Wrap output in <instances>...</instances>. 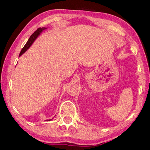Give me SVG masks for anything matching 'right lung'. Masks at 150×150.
Listing matches in <instances>:
<instances>
[{
	"label": "right lung",
	"instance_id": "add662e5",
	"mask_svg": "<svg viewBox=\"0 0 150 150\" xmlns=\"http://www.w3.org/2000/svg\"><path fill=\"white\" fill-rule=\"evenodd\" d=\"M46 29L47 28H39L37 30H36L33 34L30 35V37L29 38L28 41L27 42V43L25 44L24 47L22 48V51L20 52V54H19V57H20L22 55V54H23L27 51V50H28L30 47V46H31L32 44H33V43L34 42V40L36 39H37V38L40 35V34L44 30ZM51 120H49L47 121H51Z\"/></svg>",
	"mask_w": 150,
	"mask_h": 150
}]
</instances>
